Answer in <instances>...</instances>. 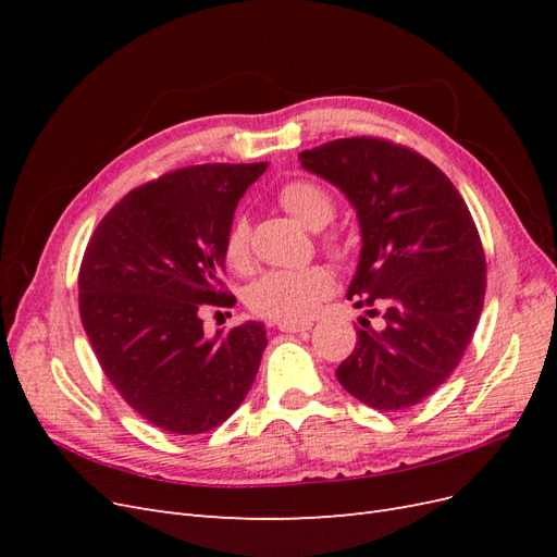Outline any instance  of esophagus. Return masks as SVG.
<instances>
[{
    "mask_svg": "<svg viewBox=\"0 0 557 557\" xmlns=\"http://www.w3.org/2000/svg\"><path fill=\"white\" fill-rule=\"evenodd\" d=\"M311 325L313 323H309V320H305V323H276V327L281 330V332H307V330H311Z\"/></svg>",
    "mask_w": 557,
    "mask_h": 557,
    "instance_id": "1",
    "label": "esophagus"
}]
</instances>
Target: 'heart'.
I'll use <instances>...</instances> for the list:
<instances>
[{
	"label": "heart",
	"instance_id": "heart-1",
	"mask_svg": "<svg viewBox=\"0 0 557 557\" xmlns=\"http://www.w3.org/2000/svg\"><path fill=\"white\" fill-rule=\"evenodd\" d=\"M278 201L285 211L309 230H323L334 218V197L315 181L297 178L281 185ZM248 239L250 230L246 218H234L225 234L223 256L237 272H244L248 267ZM327 248L339 258L346 252V246L336 239H330ZM332 290L334 278L325 267L272 269L250 285L246 301L252 313L274 320V323H305L315 313L320 301L332 295Z\"/></svg>",
	"mask_w": 557,
	"mask_h": 557
}]
</instances>
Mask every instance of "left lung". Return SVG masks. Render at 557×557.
I'll use <instances>...</instances> for the list:
<instances>
[{"label":"left lung","instance_id":"8db88e82","mask_svg":"<svg viewBox=\"0 0 557 557\" xmlns=\"http://www.w3.org/2000/svg\"><path fill=\"white\" fill-rule=\"evenodd\" d=\"M307 172L336 185L360 225V260L346 297L360 315L356 350L336 367L352 397L401 411L430 397L458 367L479 325L485 256L448 176L416 150L383 139H336L301 150Z\"/></svg>","mask_w":557,"mask_h":557}]
</instances>
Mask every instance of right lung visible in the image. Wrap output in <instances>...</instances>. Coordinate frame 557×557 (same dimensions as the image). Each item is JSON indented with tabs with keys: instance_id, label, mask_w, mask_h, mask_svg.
<instances>
[{
	"instance_id": "add662e5",
	"label": "right lung",
	"mask_w": 557,
	"mask_h": 557,
	"mask_svg": "<svg viewBox=\"0 0 557 557\" xmlns=\"http://www.w3.org/2000/svg\"><path fill=\"white\" fill-rule=\"evenodd\" d=\"M267 162L195 164L127 193L102 218L78 272L81 323L107 379L148 423L201 434L239 409L267 346L258 320L205 334L239 199Z\"/></svg>"
}]
</instances>
